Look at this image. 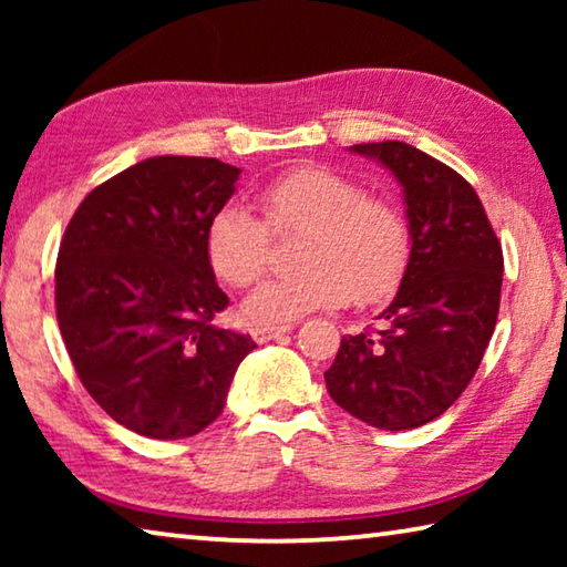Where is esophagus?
<instances>
[{
    "instance_id": "obj_1",
    "label": "esophagus",
    "mask_w": 567,
    "mask_h": 567,
    "mask_svg": "<svg viewBox=\"0 0 567 567\" xmlns=\"http://www.w3.org/2000/svg\"><path fill=\"white\" fill-rule=\"evenodd\" d=\"M287 332H292V324H275V328H255L252 338L255 342H270L275 338H282Z\"/></svg>"
}]
</instances>
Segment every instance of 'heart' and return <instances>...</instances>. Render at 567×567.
Returning <instances> with one entry per match:
<instances>
[{
  "label": "heart",
  "mask_w": 567,
  "mask_h": 567,
  "mask_svg": "<svg viewBox=\"0 0 567 567\" xmlns=\"http://www.w3.org/2000/svg\"><path fill=\"white\" fill-rule=\"evenodd\" d=\"M272 233L305 229L297 275L262 282L243 312L255 324L305 318L322 307L378 302L395 292L410 262V227L398 205L364 195V187L328 167H297L260 192ZM270 228L245 205L227 203L209 217L205 249L217 277L245 287L262 275Z\"/></svg>",
  "instance_id": "b5f03b06"
}]
</instances>
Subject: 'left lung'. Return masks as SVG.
I'll return each instance as SVG.
<instances>
[{
    "label": "left lung",
    "mask_w": 567,
    "mask_h": 567,
    "mask_svg": "<svg viewBox=\"0 0 567 567\" xmlns=\"http://www.w3.org/2000/svg\"><path fill=\"white\" fill-rule=\"evenodd\" d=\"M402 185L410 262L378 315L382 328L342 338L324 372L330 398L380 430H412L463 395L493 338L503 249L477 192L443 162L405 142L350 147Z\"/></svg>",
    "instance_id": "8db88e82"
}]
</instances>
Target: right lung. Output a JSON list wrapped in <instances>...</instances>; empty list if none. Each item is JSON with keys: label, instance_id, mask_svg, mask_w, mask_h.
I'll return each instance as SVG.
<instances>
[{"label": "right lung", "instance_id": "1", "mask_svg": "<svg viewBox=\"0 0 567 567\" xmlns=\"http://www.w3.org/2000/svg\"><path fill=\"white\" fill-rule=\"evenodd\" d=\"M239 172L215 157H150L94 187L56 255V322L94 402L132 433L182 440L223 412L257 344L213 324L229 305L207 223Z\"/></svg>", "mask_w": 567, "mask_h": 567}]
</instances>
